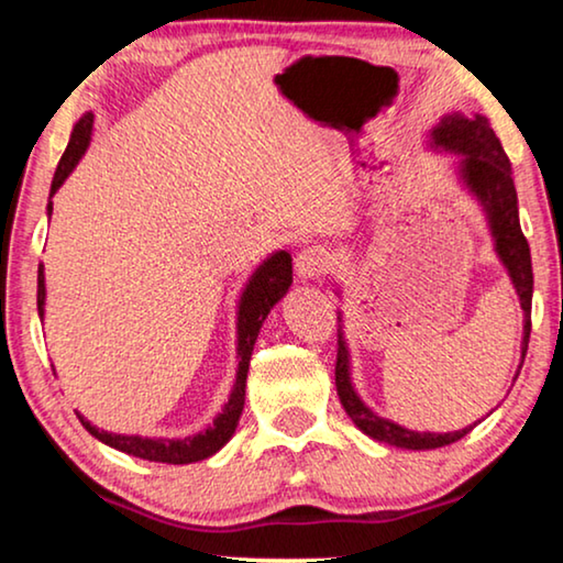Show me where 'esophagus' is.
<instances>
[{
    "mask_svg": "<svg viewBox=\"0 0 563 563\" xmlns=\"http://www.w3.org/2000/svg\"><path fill=\"white\" fill-rule=\"evenodd\" d=\"M295 268L302 279H318L333 268V256L322 245H310V249L299 251L295 258Z\"/></svg>",
    "mask_w": 563,
    "mask_h": 563,
    "instance_id": "esophagus-1",
    "label": "esophagus"
}]
</instances>
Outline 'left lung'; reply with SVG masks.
<instances>
[{"label":"left lung","instance_id":"obj_1","mask_svg":"<svg viewBox=\"0 0 563 563\" xmlns=\"http://www.w3.org/2000/svg\"><path fill=\"white\" fill-rule=\"evenodd\" d=\"M433 141L443 148L466 153L464 161V176L468 187L476 191L487 207L492 235L497 241V253L512 276L515 289L520 295L522 312H526V335H522V358L528 353L530 341V299H533V266H530V245L520 230L518 218V191H515L512 181V166L510 158L499 143V137L492 130L489 120L484 114H474V118H461V114H451L441 125L433 130ZM335 389L341 397L343 410L349 418L372 435L374 441H382L387 445H397V449L410 451H430L441 449V445H451L464 438L474 426L456 433H415L402 426L379 418L368 407L361 402L356 391L351 387L349 379V351H345L343 335L338 338V356H335Z\"/></svg>","mask_w":563,"mask_h":563}]
</instances>
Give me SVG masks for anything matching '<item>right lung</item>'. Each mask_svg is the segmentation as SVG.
I'll use <instances>...</instances> for the list:
<instances>
[{"label":"right lung","instance_id":"right-lung-1","mask_svg":"<svg viewBox=\"0 0 563 563\" xmlns=\"http://www.w3.org/2000/svg\"><path fill=\"white\" fill-rule=\"evenodd\" d=\"M91 122H95L91 114H84V118L76 122L71 141H68L64 156L58 161L56 176H53L51 195H56V189L64 184L66 176L71 174L76 161H79L81 153L87 151L89 137H91ZM51 210L53 205H48V214ZM289 284H291V256L287 251H279L274 253V256L268 258L256 274H253L249 287H245L241 297V310H238L235 389L228 399L225 410H222L220 418L214 420L212 428H207L205 433L184 438V441H166V438L153 441V438H137V435H114L95 428L89 420H84L79 415L81 426L87 428L91 435L99 438L102 443L112 445V449L130 453V456H137V459L158 461V464H191V461H202L207 456H212V453L220 451L222 445L230 441V435L235 433V426L238 420H241L243 402H245V376H249L253 343H256L258 330L264 325L268 310H272V307L284 297V291L289 289ZM43 302H45V282H43V264H41L37 266V314H43Z\"/></svg>","mask_w":563,"mask_h":563}]
</instances>
